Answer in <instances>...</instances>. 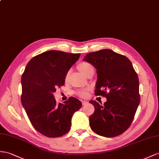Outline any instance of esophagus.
I'll return each instance as SVG.
<instances>
[{
	"label": "esophagus",
	"mask_w": 159,
	"mask_h": 159,
	"mask_svg": "<svg viewBox=\"0 0 159 159\" xmlns=\"http://www.w3.org/2000/svg\"><path fill=\"white\" fill-rule=\"evenodd\" d=\"M82 103H83V105H85L88 104L89 102H88V101H83Z\"/></svg>",
	"instance_id": "34e87169"
}]
</instances>
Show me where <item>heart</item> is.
I'll list each match as a JSON object with an SVG mask.
<instances>
[{
  "instance_id": "obj_1",
  "label": "heart",
  "mask_w": 159,
  "mask_h": 159,
  "mask_svg": "<svg viewBox=\"0 0 159 159\" xmlns=\"http://www.w3.org/2000/svg\"><path fill=\"white\" fill-rule=\"evenodd\" d=\"M78 68L80 70V72L85 76H87L89 73H90L92 70H94V69H93V67L91 64H89L88 62H85L79 64ZM70 70H68L67 72V73L66 74V76H65V79L66 80L68 78L69 75H70ZM76 93H77V95H79L80 97H87L88 92L86 89H82V90H79L77 91Z\"/></svg>"
}]
</instances>
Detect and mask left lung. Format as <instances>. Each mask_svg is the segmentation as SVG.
Wrapping results in <instances>:
<instances>
[{
  "label": "left lung",
  "instance_id": "left-lung-1",
  "mask_svg": "<svg viewBox=\"0 0 159 159\" xmlns=\"http://www.w3.org/2000/svg\"><path fill=\"white\" fill-rule=\"evenodd\" d=\"M97 70L95 95L105 97L103 105L91 100L95 107L89 117L92 130L104 137H115L131 125L140 101L139 80L127 57L105 49L89 53L83 59Z\"/></svg>",
  "mask_w": 159,
  "mask_h": 159
}]
</instances>
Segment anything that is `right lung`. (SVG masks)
I'll return each instance as SVG.
<instances>
[{"label":"right lung","instance_id":"obj_1","mask_svg":"<svg viewBox=\"0 0 159 159\" xmlns=\"http://www.w3.org/2000/svg\"><path fill=\"white\" fill-rule=\"evenodd\" d=\"M80 56L58 50L45 52L31 59L22 75L23 107L34 128L47 137L68 133L73 114L82 107L73 97L58 104L53 95L57 87L64 84L66 74Z\"/></svg>","mask_w":159,"mask_h":159}]
</instances>
